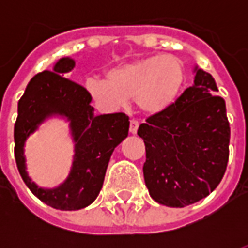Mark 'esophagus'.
<instances>
[{
    "mask_svg": "<svg viewBox=\"0 0 248 248\" xmlns=\"http://www.w3.org/2000/svg\"><path fill=\"white\" fill-rule=\"evenodd\" d=\"M138 126H140V124L137 122V121H134V119H131L130 121V133L131 134H137V131H138Z\"/></svg>",
    "mask_w": 248,
    "mask_h": 248,
    "instance_id": "esophagus-1",
    "label": "esophagus"
}]
</instances>
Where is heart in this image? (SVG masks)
Listing matches in <instances>:
<instances>
[{"label":"heart","mask_w":248,"mask_h":248,"mask_svg":"<svg viewBox=\"0 0 248 248\" xmlns=\"http://www.w3.org/2000/svg\"><path fill=\"white\" fill-rule=\"evenodd\" d=\"M185 62L175 56H154L126 62L108 71L106 79L90 78L89 95L99 108L115 110L135 101L147 117L162 115L177 103L186 83Z\"/></svg>","instance_id":"heart-1"}]
</instances>
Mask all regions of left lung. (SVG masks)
Listing matches in <instances>:
<instances>
[{
	"instance_id": "left-lung-1",
	"label": "left lung",
	"mask_w": 248,
	"mask_h": 248,
	"mask_svg": "<svg viewBox=\"0 0 248 248\" xmlns=\"http://www.w3.org/2000/svg\"><path fill=\"white\" fill-rule=\"evenodd\" d=\"M169 111L149 117L138 129L146 147L143 177L150 197L167 207H185L213 192L229 162L226 103L211 74L194 69Z\"/></svg>"
}]
</instances>
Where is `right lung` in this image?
Wrapping results in <instances>:
<instances>
[{"instance_id":"add662e5","label":"right lung","mask_w":248,"mask_h":248,"mask_svg":"<svg viewBox=\"0 0 248 248\" xmlns=\"http://www.w3.org/2000/svg\"><path fill=\"white\" fill-rule=\"evenodd\" d=\"M74 66V60L65 57L57 62L53 71L35 74L18 101V117L14 124V156L19 174L35 197L57 210H81L95 201L114 149L129 134L126 114L94 115L89 92L65 78ZM53 115L69 121L75 156L65 182L56 189H42L26 172L23 146L29 135Z\"/></svg>"}]
</instances>
